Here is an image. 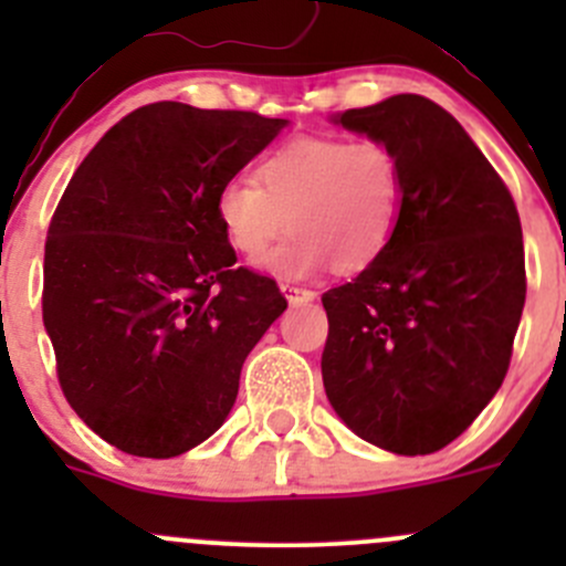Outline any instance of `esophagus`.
<instances>
[{
  "label": "esophagus",
  "mask_w": 566,
  "mask_h": 566,
  "mask_svg": "<svg viewBox=\"0 0 566 566\" xmlns=\"http://www.w3.org/2000/svg\"><path fill=\"white\" fill-rule=\"evenodd\" d=\"M282 293H284V298H287L290 304H293V306L312 304V301L317 298V295L312 293V290H306V287H295V284H282Z\"/></svg>",
  "instance_id": "obj_1"
}]
</instances>
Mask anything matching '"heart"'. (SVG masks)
Here are the masks:
<instances>
[{"mask_svg": "<svg viewBox=\"0 0 566 566\" xmlns=\"http://www.w3.org/2000/svg\"><path fill=\"white\" fill-rule=\"evenodd\" d=\"M405 175L386 142L295 136L256 164L254 177H232L216 193L227 243L282 279H310L334 262L339 273L373 268L397 235Z\"/></svg>", "mask_w": 566, "mask_h": 566, "instance_id": "obj_1", "label": "heart"}]
</instances>
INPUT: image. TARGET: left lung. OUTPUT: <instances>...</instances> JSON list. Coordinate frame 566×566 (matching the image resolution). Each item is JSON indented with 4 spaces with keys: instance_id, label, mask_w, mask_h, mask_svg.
I'll list each match as a JSON object with an SVG mask.
<instances>
[{
    "instance_id": "left-lung-1",
    "label": "left lung",
    "mask_w": 566,
    "mask_h": 566,
    "mask_svg": "<svg viewBox=\"0 0 566 566\" xmlns=\"http://www.w3.org/2000/svg\"><path fill=\"white\" fill-rule=\"evenodd\" d=\"M334 123L386 142L405 175L389 251L323 295V386L364 441L394 454L452 443L495 397L526 304L521 216L465 128L421 95Z\"/></svg>"
}]
</instances>
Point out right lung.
<instances>
[{
	"instance_id": "add662e5",
	"label": "right lung",
	"mask_w": 566,
	"mask_h": 566,
	"mask_svg": "<svg viewBox=\"0 0 566 566\" xmlns=\"http://www.w3.org/2000/svg\"><path fill=\"white\" fill-rule=\"evenodd\" d=\"M287 119L142 106L106 130L49 227L43 325L78 419L136 458L167 460L230 416L251 347L287 310L235 268L216 193Z\"/></svg>"
}]
</instances>
